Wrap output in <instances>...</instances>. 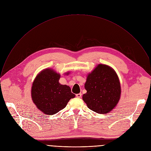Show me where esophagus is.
Listing matches in <instances>:
<instances>
[{
	"label": "esophagus",
	"mask_w": 151,
	"mask_h": 151,
	"mask_svg": "<svg viewBox=\"0 0 151 151\" xmlns=\"http://www.w3.org/2000/svg\"><path fill=\"white\" fill-rule=\"evenodd\" d=\"M76 97H78V98H81V96H82V94H81V93L77 94H76Z\"/></svg>",
	"instance_id": "34e87169"
}]
</instances>
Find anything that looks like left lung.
Listing matches in <instances>:
<instances>
[{
	"label": "left lung",
	"instance_id": "left-lung-1",
	"mask_svg": "<svg viewBox=\"0 0 151 151\" xmlns=\"http://www.w3.org/2000/svg\"><path fill=\"white\" fill-rule=\"evenodd\" d=\"M84 87L87 93L82 99L91 111L105 114L118 103L121 93L119 78L115 70L103 64L98 65L87 76Z\"/></svg>",
	"mask_w": 151,
	"mask_h": 151
}]
</instances>
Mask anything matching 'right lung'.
<instances>
[{
  "instance_id": "obj_1",
  "label": "right lung",
  "mask_w": 151,
  "mask_h": 151,
  "mask_svg": "<svg viewBox=\"0 0 151 151\" xmlns=\"http://www.w3.org/2000/svg\"><path fill=\"white\" fill-rule=\"evenodd\" d=\"M70 72L65 73L69 75ZM60 74L51 68L42 70L36 76L31 96L37 108L44 114L51 115L63 109L75 97L69 86L60 83Z\"/></svg>"
}]
</instances>
